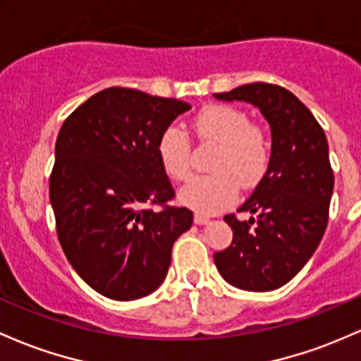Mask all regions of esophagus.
Masks as SVG:
<instances>
[{"instance_id": "esophagus-1", "label": "esophagus", "mask_w": 361, "mask_h": 361, "mask_svg": "<svg viewBox=\"0 0 361 361\" xmlns=\"http://www.w3.org/2000/svg\"><path fill=\"white\" fill-rule=\"evenodd\" d=\"M194 224H196V225H206V224H209V218L204 216V214L196 213V214H194Z\"/></svg>"}]
</instances>
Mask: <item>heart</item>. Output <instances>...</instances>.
I'll return each instance as SVG.
<instances>
[{
    "label": "heart",
    "mask_w": 361,
    "mask_h": 361,
    "mask_svg": "<svg viewBox=\"0 0 361 361\" xmlns=\"http://www.w3.org/2000/svg\"><path fill=\"white\" fill-rule=\"evenodd\" d=\"M194 129L202 141L220 145L212 176L194 177L180 189L179 200L194 212L212 214L225 209L237 197V182L254 185L264 176L271 159V141L242 109L208 105L194 117ZM161 167L176 180L191 176V141L184 129L169 126L157 145Z\"/></svg>",
    "instance_id": "heart-1"
}]
</instances>
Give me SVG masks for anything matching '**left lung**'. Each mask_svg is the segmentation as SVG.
I'll list each match as a JSON object with an SVG mask.
<instances>
[{
	"instance_id": "8db88e82",
	"label": "left lung",
	"mask_w": 361,
	"mask_h": 361,
	"mask_svg": "<svg viewBox=\"0 0 361 361\" xmlns=\"http://www.w3.org/2000/svg\"><path fill=\"white\" fill-rule=\"evenodd\" d=\"M214 99L256 105L271 128L268 170L238 208L252 216L240 221L226 214L233 238L214 252V264L237 288L276 290L307 264L326 232L334 189L326 135L309 109L278 85H242Z\"/></svg>"
}]
</instances>
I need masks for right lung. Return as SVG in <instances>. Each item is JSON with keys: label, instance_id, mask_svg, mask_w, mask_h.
<instances>
[{"label": "right lung", "instance_id": "obj_1", "mask_svg": "<svg viewBox=\"0 0 361 361\" xmlns=\"http://www.w3.org/2000/svg\"><path fill=\"white\" fill-rule=\"evenodd\" d=\"M189 109L112 87L61 126L49 179L59 244L78 276L111 300H136L159 288L173 242L191 228V209L167 204L176 192L157 152L161 133Z\"/></svg>", "mask_w": 361, "mask_h": 361}]
</instances>
